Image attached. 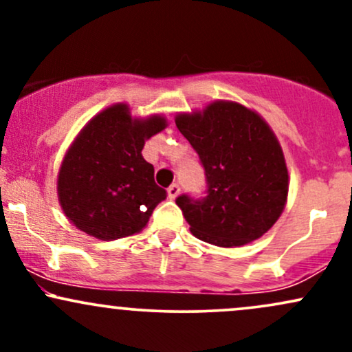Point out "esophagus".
I'll list each match as a JSON object with an SVG mask.
<instances>
[{"label":"esophagus","instance_id":"esophagus-1","mask_svg":"<svg viewBox=\"0 0 352 352\" xmlns=\"http://www.w3.org/2000/svg\"><path fill=\"white\" fill-rule=\"evenodd\" d=\"M167 193H168V199H177V197H179V193H180V187L177 184H172L170 187L167 188Z\"/></svg>","mask_w":352,"mask_h":352}]
</instances>
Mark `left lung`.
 I'll list each match as a JSON object with an SVG mask.
<instances>
[{
	"mask_svg": "<svg viewBox=\"0 0 352 352\" xmlns=\"http://www.w3.org/2000/svg\"><path fill=\"white\" fill-rule=\"evenodd\" d=\"M175 124L200 157L207 197L180 195L177 205L201 241L235 248L263 236L285 210L289 175L268 122L233 100H213Z\"/></svg>",
	"mask_w": 352,
	"mask_h": 352,
	"instance_id": "left-lung-1",
	"label": "left lung"
}]
</instances>
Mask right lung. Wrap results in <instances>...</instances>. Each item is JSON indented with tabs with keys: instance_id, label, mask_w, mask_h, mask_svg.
I'll use <instances>...</instances> for the list:
<instances>
[{
	"instance_id": "1",
	"label": "right lung",
	"mask_w": 352,
	"mask_h": 352,
	"mask_svg": "<svg viewBox=\"0 0 352 352\" xmlns=\"http://www.w3.org/2000/svg\"><path fill=\"white\" fill-rule=\"evenodd\" d=\"M167 125L164 116L132 117L117 102L80 129L58 173L60 208L76 228L104 241L142 232L167 197L142 148Z\"/></svg>"
}]
</instances>
